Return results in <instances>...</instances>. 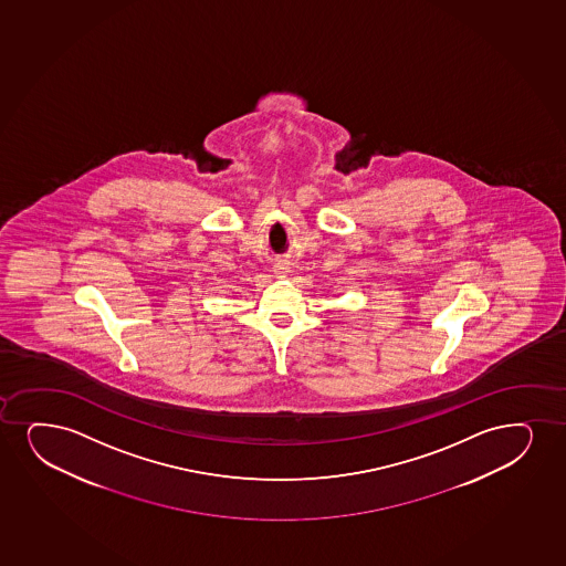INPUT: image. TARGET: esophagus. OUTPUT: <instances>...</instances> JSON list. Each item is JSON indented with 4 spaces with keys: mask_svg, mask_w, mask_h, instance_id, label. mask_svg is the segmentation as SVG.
I'll return each instance as SVG.
<instances>
[{
    "mask_svg": "<svg viewBox=\"0 0 566 566\" xmlns=\"http://www.w3.org/2000/svg\"><path fill=\"white\" fill-rule=\"evenodd\" d=\"M286 269H287L286 263H276V265H274V273H279V274L287 273Z\"/></svg>",
    "mask_w": 566,
    "mask_h": 566,
    "instance_id": "34e87169",
    "label": "esophagus"
}]
</instances>
